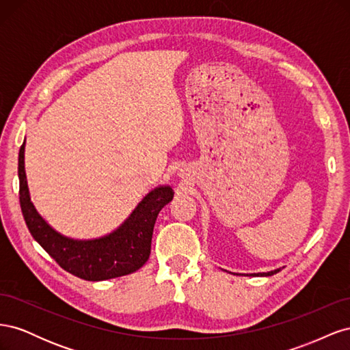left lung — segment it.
Wrapping results in <instances>:
<instances>
[{
  "mask_svg": "<svg viewBox=\"0 0 350 350\" xmlns=\"http://www.w3.org/2000/svg\"><path fill=\"white\" fill-rule=\"evenodd\" d=\"M279 271H280V269L269 271V273H258V274H254V276H271V274H276V273H279Z\"/></svg>",
  "mask_w": 350,
  "mask_h": 350,
  "instance_id": "1",
  "label": "left lung"
}]
</instances>
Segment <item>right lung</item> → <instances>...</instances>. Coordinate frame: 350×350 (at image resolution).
Wrapping results in <instances>:
<instances>
[{
  "label": "right lung",
  "mask_w": 350,
  "mask_h": 350,
  "mask_svg": "<svg viewBox=\"0 0 350 350\" xmlns=\"http://www.w3.org/2000/svg\"><path fill=\"white\" fill-rule=\"evenodd\" d=\"M18 181L20 207L31 237L66 271L90 282L125 276L143 267L150 256L159 211L174 198L171 187H157L112 234L98 239L79 241L52 229L30 201L25 172V142L18 152Z\"/></svg>",
  "instance_id": "add662e5"
}]
</instances>
